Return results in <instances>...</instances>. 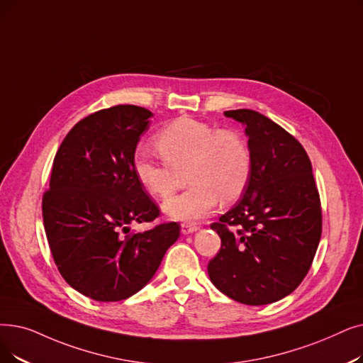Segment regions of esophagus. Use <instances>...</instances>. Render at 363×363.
I'll use <instances>...</instances> for the list:
<instances>
[{"label":"esophagus","mask_w":363,"mask_h":363,"mask_svg":"<svg viewBox=\"0 0 363 363\" xmlns=\"http://www.w3.org/2000/svg\"><path fill=\"white\" fill-rule=\"evenodd\" d=\"M199 227L196 224H182L181 225V233L182 234H191L194 231H197Z\"/></svg>","instance_id":"1"}]
</instances>
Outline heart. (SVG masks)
Instances as JSON below:
<instances>
[{"instance_id": "b5f03b06", "label": "heart", "mask_w": 363, "mask_h": 363, "mask_svg": "<svg viewBox=\"0 0 363 363\" xmlns=\"http://www.w3.org/2000/svg\"><path fill=\"white\" fill-rule=\"evenodd\" d=\"M154 147L162 159L147 150L136 151L133 170L152 197L169 199L186 170L185 193L163 204L173 219L193 220L209 213L219 201L238 200L250 178L252 157L240 133L200 120L181 117L155 135Z\"/></svg>"}]
</instances>
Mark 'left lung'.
<instances>
[{"label": "left lung", "instance_id": "left-lung-1", "mask_svg": "<svg viewBox=\"0 0 363 363\" xmlns=\"http://www.w3.org/2000/svg\"><path fill=\"white\" fill-rule=\"evenodd\" d=\"M225 117L245 124L252 157L242 199L213 223L220 249L209 261L213 285L247 306L276 303L308 273L322 234L320 197L303 145L252 109Z\"/></svg>", "mask_w": 363, "mask_h": 363}]
</instances>
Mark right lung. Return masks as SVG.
<instances>
[{"instance_id":"add662e5","label":"right lung","mask_w":363,"mask_h":363,"mask_svg":"<svg viewBox=\"0 0 363 363\" xmlns=\"http://www.w3.org/2000/svg\"><path fill=\"white\" fill-rule=\"evenodd\" d=\"M152 113L116 105L78 121L60 144L43 196L44 230L57 270L94 301H121L152 279L179 224L130 233L160 215L133 170Z\"/></svg>"}]
</instances>
